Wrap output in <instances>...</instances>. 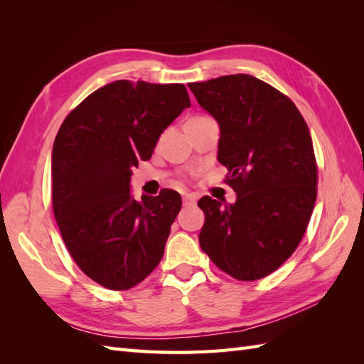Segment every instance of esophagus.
Returning <instances> with one entry per match:
<instances>
[{
    "label": "esophagus",
    "instance_id": "esophagus-1",
    "mask_svg": "<svg viewBox=\"0 0 364 364\" xmlns=\"http://www.w3.org/2000/svg\"><path fill=\"white\" fill-rule=\"evenodd\" d=\"M182 202H183V206H186V208L194 206L196 205V197L193 194H183Z\"/></svg>",
    "mask_w": 364,
    "mask_h": 364
}]
</instances>
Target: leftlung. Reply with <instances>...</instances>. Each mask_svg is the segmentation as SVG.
<instances>
[{"label": "left lung", "instance_id": "8db88e82", "mask_svg": "<svg viewBox=\"0 0 364 364\" xmlns=\"http://www.w3.org/2000/svg\"><path fill=\"white\" fill-rule=\"evenodd\" d=\"M220 127L217 159L237 200L209 196L199 208L202 250L238 281L267 277L302 240L316 202L317 167L310 130L289 97L249 74L190 83Z\"/></svg>", "mask_w": 364, "mask_h": 364}]
</instances>
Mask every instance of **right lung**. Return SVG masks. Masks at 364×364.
Segmentation results:
<instances>
[{
  "label": "right lung",
  "instance_id": "add662e5",
  "mask_svg": "<svg viewBox=\"0 0 364 364\" xmlns=\"http://www.w3.org/2000/svg\"><path fill=\"white\" fill-rule=\"evenodd\" d=\"M190 106L183 85L117 80L87 95L54 139V217L77 266L109 290L132 289L162 259L181 194L135 200L132 167L151 158L162 132Z\"/></svg>",
  "mask_w": 364,
  "mask_h": 364
}]
</instances>
